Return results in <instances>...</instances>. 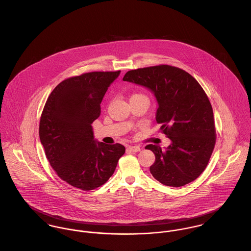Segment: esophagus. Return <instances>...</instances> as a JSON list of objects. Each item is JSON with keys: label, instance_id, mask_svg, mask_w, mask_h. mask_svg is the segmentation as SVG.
Instances as JSON below:
<instances>
[{"label": "esophagus", "instance_id": "34e87169", "mask_svg": "<svg viewBox=\"0 0 251 251\" xmlns=\"http://www.w3.org/2000/svg\"><path fill=\"white\" fill-rule=\"evenodd\" d=\"M127 150H129L131 151H140L141 148L139 146H128Z\"/></svg>", "mask_w": 251, "mask_h": 251}]
</instances>
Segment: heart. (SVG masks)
I'll list each match as a JSON object with an SVG mask.
<instances>
[{"instance_id": "b5f03b06", "label": "heart", "mask_w": 251, "mask_h": 251, "mask_svg": "<svg viewBox=\"0 0 251 251\" xmlns=\"http://www.w3.org/2000/svg\"><path fill=\"white\" fill-rule=\"evenodd\" d=\"M136 96H142V95H134L133 97H136Z\"/></svg>"}]
</instances>
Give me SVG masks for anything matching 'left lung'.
Segmentation results:
<instances>
[{
  "label": "left lung",
  "instance_id": "8db88e82",
  "mask_svg": "<svg viewBox=\"0 0 251 251\" xmlns=\"http://www.w3.org/2000/svg\"><path fill=\"white\" fill-rule=\"evenodd\" d=\"M123 80L154 95L155 120L171 140L165 150L146 146L155 155L150 167L152 177L173 187L197 179L209 163L216 138L213 108L200 84L189 73L167 65L129 71Z\"/></svg>",
  "mask_w": 251,
  "mask_h": 251
}]
</instances>
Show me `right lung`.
Returning a JSON list of instances; mask_svg holds the SVG:
<instances>
[{
	"instance_id": "1",
	"label": "right lung",
	"mask_w": 251,
	"mask_h": 251,
	"mask_svg": "<svg viewBox=\"0 0 251 251\" xmlns=\"http://www.w3.org/2000/svg\"><path fill=\"white\" fill-rule=\"evenodd\" d=\"M118 72L83 73L61 82L50 94L39 123V139L57 175L79 189L93 190L113 175L126 148L94 138L92 124Z\"/></svg>"
}]
</instances>
